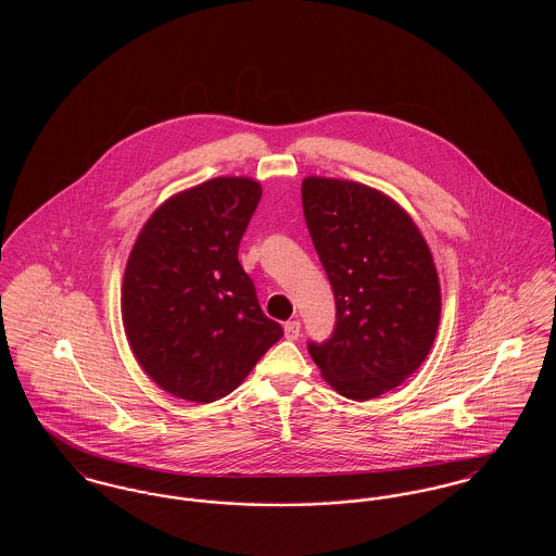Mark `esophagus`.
Segmentation results:
<instances>
[{
    "mask_svg": "<svg viewBox=\"0 0 556 556\" xmlns=\"http://www.w3.org/2000/svg\"><path fill=\"white\" fill-rule=\"evenodd\" d=\"M283 329H286V338L288 340H298L300 338V320H288L286 325H283Z\"/></svg>",
    "mask_w": 556,
    "mask_h": 556,
    "instance_id": "esophagus-1",
    "label": "esophagus"
}]
</instances>
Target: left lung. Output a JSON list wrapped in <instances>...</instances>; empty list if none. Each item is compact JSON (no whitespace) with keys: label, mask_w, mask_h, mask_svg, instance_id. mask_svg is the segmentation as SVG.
<instances>
[{"label":"left lung","mask_w":556,"mask_h":556,"mask_svg":"<svg viewBox=\"0 0 556 556\" xmlns=\"http://www.w3.org/2000/svg\"><path fill=\"white\" fill-rule=\"evenodd\" d=\"M302 208L338 308L331 340L308 352L338 394L381 396L435 342L442 290L431 250L410 214L375 187L311 175Z\"/></svg>","instance_id":"left-lung-1"}]
</instances>
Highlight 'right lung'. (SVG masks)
Returning <instances> with one entry per match:
<instances>
[{
	"mask_svg": "<svg viewBox=\"0 0 556 556\" xmlns=\"http://www.w3.org/2000/svg\"><path fill=\"white\" fill-rule=\"evenodd\" d=\"M261 195L250 177H214L164 200L132 243L121 291L127 342L175 397L231 394L283 336L238 261Z\"/></svg>",
	"mask_w": 556,
	"mask_h": 556,
	"instance_id": "add662e5",
	"label": "right lung"
}]
</instances>
